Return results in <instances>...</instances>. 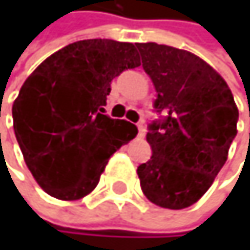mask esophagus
I'll use <instances>...</instances> for the list:
<instances>
[{
  "label": "esophagus",
  "instance_id": "1",
  "mask_svg": "<svg viewBox=\"0 0 250 250\" xmlns=\"http://www.w3.org/2000/svg\"><path fill=\"white\" fill-rule=\"evenodd\" d=\"M138 135L142 138L144 135H146V126H144V123H138Z\"/></svg>",
  "mask_w": 250,
  "mask_h": 250
}]
</instances>
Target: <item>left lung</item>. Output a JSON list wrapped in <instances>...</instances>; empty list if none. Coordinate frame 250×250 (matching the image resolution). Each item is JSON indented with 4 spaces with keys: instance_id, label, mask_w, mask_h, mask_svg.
Here are the masks:
<instances>
[{
    "instance_id": "obj_1",
    "label": "left lung",
    "mask_w": 250,
    "mask_h": 250,
    "mask_svg": "<svg viewBox=\"0 0 250 250\" xmlns=\"http://www.w3.org/2000/svg\"><path fill=\"white\" fill-rule=\"evenodd\" d=\"M153 81L148 162L138 167L141 189L153 204L180 210L203 196L225 165L237 135L238 109L224 78L192 52L157 43H136Z\"/></svg>"
}]
</instances>
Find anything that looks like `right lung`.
I'll return each mask as SVG.
<instances>
[{
  "label": "right lung",
  "mask_w": 250,
  "mask_h": 250,
  "mask_svg": "<svg viewBox=\"0 0 250 250\" xmlns=\"http://www.w3.org/2000/svg\"><path fill=\"white\" fill-rule=\"evenodd\" d=\"M141 65L132 43L79 40L47 57L13 103V129L28 169L51 196L75 201L99 183L109 157L138 133L104 115L111 82Z\"/></svg>",
  "instance_id": "obj_1"
}]
</instances>
